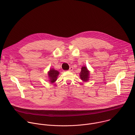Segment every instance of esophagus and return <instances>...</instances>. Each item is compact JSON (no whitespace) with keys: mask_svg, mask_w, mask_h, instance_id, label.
<instances>
[{"mask_svg":"<svg viewBox=\"0 0 135 135\" xmlns=\"http://www.w3.org/2000/svg\"><path fill=\"white\" fill-rule=\"evenodd\" d=\"M73 69H74L73 67H70L69 68V71H73Z\"/></svg>","mask_w":135,"mask_h":135,"instance_id":"1","label":"esophagus"}]
</instances>
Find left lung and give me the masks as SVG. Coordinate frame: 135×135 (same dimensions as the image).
I'll return each instance as SVG.
<instances>
[{"mask_svg":"<svg viewBox=\"0 0 135 135\" xmlns=\"http://www.w3.org/2000/svg\"><path fill=\"white\" fill-rule=\"evenodd\" d=\"M80 77L83 82H88L90 78V71L86 66H83L81 68V71L80 73Z\"/></svg>","mask_w":135,"mask_h":135,"instance_id":"left-lung-1","label":"left lung"}]
</instances>
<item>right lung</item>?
<instances>
[{
	"label": "right lung",
	"mask_w": 135,
	"mask_h": 135,
	"mask_svg": "<svg viewBox=\"0 0 135 135\" xmlns=\"http://www.w3.org/2000/svg\"><path fill=\"white\" fill-rule=\"evenodd\" d=\"M59 72L55 70L54 68H51L50 70L48 71L47 74H48V78H49V81L51 83H53L55 82L57 78V76L59 75Z\"/></svg>",
	"instance_id": "obj_1"
}]
</instances>
